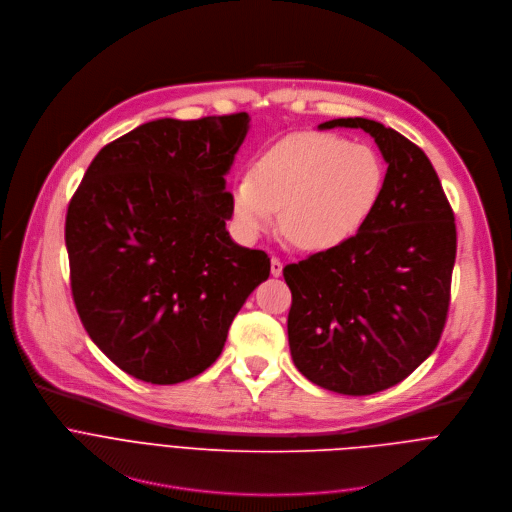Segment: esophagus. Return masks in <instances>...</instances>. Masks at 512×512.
Instances as JSON below:
<instances>
[{"mask_svg": "<svg viewBox=\"0 0 512 512\" xmlns=\"http://www.w3.org/2000/svg\"><path fill=\"white\" fill-rule=\"evenodd\" d=\"M283 271V263L277 259V257H271V275L273 277H279Z\"/></svg>", "mask_w": 512, "mask_h": 512, "instance_id": "obj_1", "label": "esophagus"}]
</instances>
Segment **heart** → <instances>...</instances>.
I'll use <instances>...</instances> for the list:
<instances>
[{"mask_svg": "<svg viewBox=\"0 0 512 512\" xmlns=\"http://www.w3.org/2000/svg\"><path fill=\"white\" fill-rule=\"evenodd\" d=\"M381 188L383 166L369 145L304 131L279 139L251 174L233 180L231 208L247 239L267 231L279 210L287 239L306 251H328L367 223Z\"/></svg>", "mask_w": 512, "mask_h": 512, "instance_id": "b5f03b06", "label": "heart"}]
</instances>
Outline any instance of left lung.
Segmentation results:
<instances>
[{
  "instance_id": "1",
  "label": "left lung",
  "mask_w": 512,
  "mask_h": 512,
  "mask_svg": "<svg viewBox=\"0 0 512 512\" xmlns=\"http://www.w3.org/2000/svg\"><path fill=\"white\" fill-rule=\"evenodd\" d=\"M367 131L387 162L381 196L344 245L283 269L287 338L298 371L342 395L407 379L440 342L456 261V223L427 156L379 121L346 117L318 129Z\"/></svg>"
}]
</instances>
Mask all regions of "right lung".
Segmentation results:
<instances>
[{
    "label": "right lung",
    "mask_w": 512,
    "mask_h": 512,
    "mask_svg": "<svg viewBox=\"0 0 512 512\" xmlns=\"http://www.w3.org/2000/svg\"><path fill=\"white\" fill-rule=\"evenodd\" d=\"M247 113L156 119L95 156L66 212L70 287L91 340L127 375L188 381L221 356L233 318L269 277L237 245L225 188Z\"/></svg>",
    "instance_id": "1"
}]
</instances>
